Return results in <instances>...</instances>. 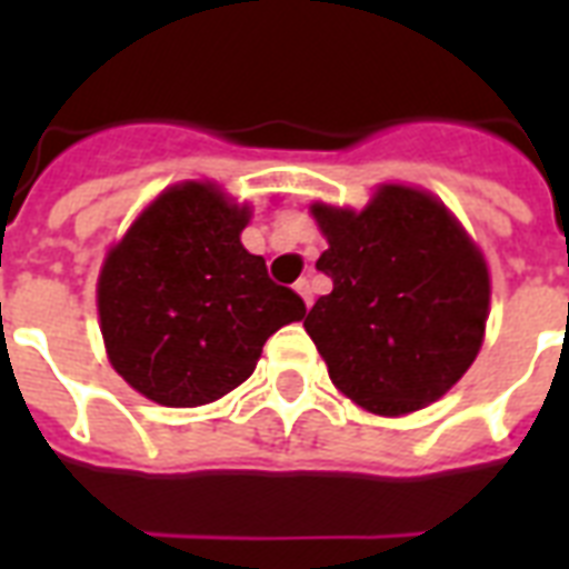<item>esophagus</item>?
<instances>
[{
  "label": "esophagus",
  "mask_w": 569,
  "mask_h": 569,
  "mask_svg": "<svg viewBox=\"0 0 569 569\" xmlns=\"http://www.w3.org/2000/svg\"><path fill=\"white\" fill-rule=\"evenodd\" d=\"M295 292L301 295L307 307H312V286H310V280H298V283H295Z\"/></svg>",
  "instance_id": "esophagus-1"
}]
</instances>
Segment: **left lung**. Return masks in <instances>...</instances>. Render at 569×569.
Masks as SVG:
<instances>
[{
	"instance_id": "left-lung-1",
	"label": "left lung",
	"mask_w": 569,
	"mask_h": 569,
	"mask_svg": "<svg viewBox=\"0 0 569 569\" xmlns=\"http://www.w3.org/2000/svg\"><path fill=\"white\" fill-rule=\"evenodd\" d=\"M333 280L303 328L330 380L366 410L413 413L446 396L476 360L490 274L476 241L428 191L380 186L363 212L316 203Z\"/></svg>"
}]
</instances>
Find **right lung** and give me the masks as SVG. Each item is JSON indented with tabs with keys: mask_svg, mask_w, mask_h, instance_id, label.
<instances>
[{
	"mask_svg": "<svg viewBox=\"0 0 569 569\" xmlns=\"http://www.w3.org/2000/svg\"><path fill=\"white\" fill-rule=\"evenodd\" d=\"M248 206L212 182H182L147 206L109 250L97 310L114 372L150 401L197 407L257 369L271 333L301 321V295L241 244Z\"/></svg>",
	"mask_w": 569,
	"mask_h": 569,
	"instance_id": "obj_1",
	"label": "right lung"
}]
</instances>
